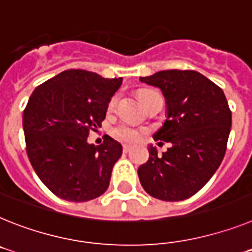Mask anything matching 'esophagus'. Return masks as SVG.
<instances>
[{
  "label": "esophagus",
  "mask_w": 252,
  "mask_h": 252,
  "mask_svg": "<svg viewBox=\"0 0 252 252\" xmlns=\"http://www.w3.org/2000/svg\"><path fill=\"white\" fill-rule=\"evenodd\" d=\"M131 149H132L131 145H124V153H128Z\"/></svg>",
  "instance_id": "obj_1"
}]
</instances>
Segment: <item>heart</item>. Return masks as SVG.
Instances as JSON below:
<instances>
[{"label": "heart", "instance_id": "obj_1", "mask_svg": "<svg viewBox=\"0 0 252 252\" xmlns=\"http://www.w3.org/2000/svg\"><path fill=\"white\" fill-rule=\"evenodd\" d=\"M153 93H156V92H152V90L143 92V93L140 94L141 102H143L148 95H150V94ZM116 100H117L116 96L115 98H112L111 103H109V108H113V107H115ZM112 135H113L116 139H118V140H121V141H136L137 139L140 137V131L136 130V128L132 127V126L121 124V125H118V126H116V127L112 130Z\"/></svg>", "mask_w": 252, "mask_h": 252}]
</instances>
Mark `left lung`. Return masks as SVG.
Instances as JSON below:
<instances>
[{
    "mask_svg": "<svg viewBox=\"0 0 252 252\" xmlns=\"http://www.w3.org/2000/svg\"><path fill=\"white\" fill-rule=\"evenodd\" d=\"M140 81L159 88L164 96L165 121L153 137L171 144L162 153L149 145V159L137 169L141 186L164 201L189 199L222 163L232 125L228 102L197 71H158Z\"/></svg>",
    "mask_w": 252,
    "mask_h": 252,
    "instance_id": "1",
    "label": "left lung"
}]
</instances>
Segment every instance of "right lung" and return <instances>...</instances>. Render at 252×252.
<instances>
[{
  "label": "right lung",
  "instance_id": "right-lung-1",
  "mask_svg": "<svg viewBox=\"0 0 252 252\" xmlns=\"http://www.w3.org/2000/svg\"><path fill=\"white\" fill-rule=\"evenodd\" d=\"M122 77L107 79L85 70H66L35 88L24 111L27 153L34 171L55 195L81 203L108 189L122 145L105 135L88 143L100 127Z\"/></svg>",
  "mask_w": 252,
  "mask_h": 252
}]
</instances>
